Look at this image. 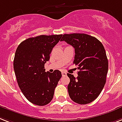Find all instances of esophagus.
I'll use <instances>...</instances> for the list:
<instances>
[{
    "label": "esophagus",
    "mask_w": 122,
    "mask_h": 122,
    "mask_svg": "<svg viewBox=\"0 0 122 122\" xmlns=\"http://www.w3.org/2000/svg\"><path fill=\"white\" fill-rule=\"evenodd\" d=\"M62 76H67V73L66 72H62Z\"/></svg>",
    "instance_id": "34e87169"
}]
</instances>
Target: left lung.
<instances>
[{
    "mask_svg": "<svg viewBox=\"0 0 122 122\" xmlns=\"http://www.w3.org/2000/svg\"><path fill=\"white\" fill-rule=\"evenodd\" d=\"M60 41L74 48V64L79 69L77 78L67 74L69 96L78 104H88L98 98L106 83L108 61L105 48L98 39L86 34H64Z\"/></svg>",
    "mask_w": 122,
    "mask_h": 122,
    "instance_id": "left-lung-1",
    "label": "left lung"
}]
</instances>
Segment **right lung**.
Segmentation results:
<instances>
[{"label":"right lung","instance_id":"obj_1","mask_svg":"<svg viewBox=\"0 0 122 122\" xmlns=\"http://www.w3.org/2000/svg\"><path fill=\"white\" fill-rule=\"evenodd\" d=\"M62 35H40L21 42L16 49L14 70L19 88L26 99L38 106L47 105L62 77L61 72H45V64Z\"/></svg>","mask_w":122,"mask_h":122}]
</instances>
